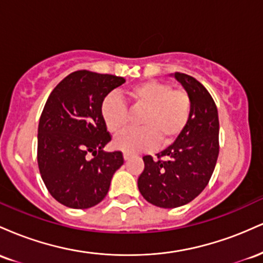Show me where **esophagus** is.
Instances as JSON below:
<instances>
[{
	"label": "esophagus",
	"instance_id": "obj_1",
	"mask_svg": "<svg viewBox=\"0 0 263 263\" xmlns=\"http://www.w3.org/2000/svg\"><path fill=\"white\" fill-rule=\"evenodd\" d=\"M129 158H131V155H129V153H123V159H125V161H128Z\"/></svg>",
	"mask_w": 263,
	"mask_h": 263
}]
</instances>
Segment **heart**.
Instances as JSON below:
<instances>
[{
	"label": "heart",
	"instance_id": "1",
	"mask_svg": "<svg viewBox=\"0 0 263 263\" xmlns=\"http://www.w3.org/2000/svg\"><path fill=\"white\" fill-rule=\"evenodd\" d=\"M127 96L131 110L142 112L137 131L117 136L115 148L135 153L149 151L157 144H170L188 125L192 101L188 92L173 89L170 84L148 80L129 87ZM101 116L111 134L122 132L128 125V110L120 96L110 93L101 102Z\"/></svg>",
	"mask_w": 263,
	"mask_h": 263
}]
</instances>
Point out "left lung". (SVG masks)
<instances>
[{
    "label": "left lung",
    "mask_w": 263,
    "mask_h": 263,
    "mask_svg": "<svg viewBox=\"0 0 263 263\" xmlns=\"http://www.w3.org/2000/svg\"><path fill=\"white\" fill-rule=\"evenodd\" d=\"M173 77L190 96L189 122L157 159L143 157L144 170L137 182L142 197L164 209L197 198L209 183L219 156V116L213 98L195 78L183 73Z\"/></svg>",
    "instance_id": "8db88e82"
}]
</instances>
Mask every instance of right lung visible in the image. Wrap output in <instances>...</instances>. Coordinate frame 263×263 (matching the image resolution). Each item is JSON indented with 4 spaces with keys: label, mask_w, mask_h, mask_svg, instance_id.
Segmentation results:
<instances>
[{
    "label": "right lung",
    "mask_w": 263,
    "mask_h": 263,
    "mask_svg": "<svg viewBox=\"0 0 263 263\" xmlns=\"http://www.w3.org/2000/svg\"><path fill=\"white\" fill-rule=\"evenodd\" d=\"M125 83L121 77L78 70L54 87L38 126V167L50 195L73 209L95 206L106 197L114 173L123 164L111 141L101 102Z\"/></svg>",
    "instance_id": "right-lung-1"
}]
</instances>
